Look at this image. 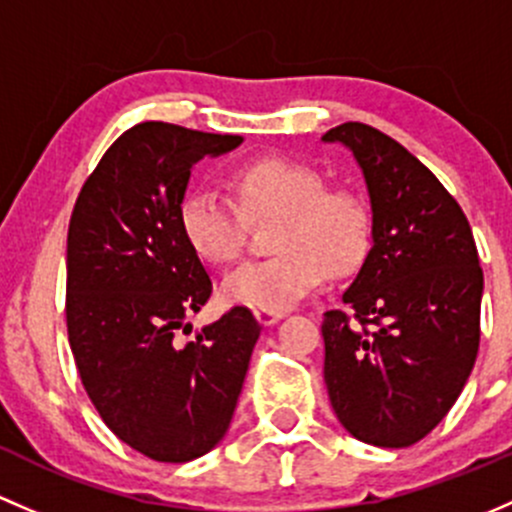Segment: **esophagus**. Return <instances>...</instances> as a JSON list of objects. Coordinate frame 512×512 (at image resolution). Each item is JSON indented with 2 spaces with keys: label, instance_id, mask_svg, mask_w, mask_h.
<instances>
[{
  "label": "esophagus",
  "instance_id": "esophagus-1",
  "mask_svg": "<svg viewBox=\"0 0 512 512\" xmlns=\"http://www.w3.org/2000/svg\"><path fill=\"white\" fill-rule=\"evenodd\" d=\"M254 315L261 325H273L283 318V313H278V310H254Z\"/></svg>",
  "mask_w": 512,
  "mask_h": 512
}]
</instances>
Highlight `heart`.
<instances>
[{
    "label": "heart",
    "instance_id": "heart-1",
    "mask_svg": "<svg viewBox=\"0 0 512 512\" xmlns=\"http://www.w3.org/2000/svg\"><path fill=\"white\" fill-rule=\"evenodd\" d=\"M236 202L209 189L179 199V234L202 261L234 263L244 254L249 219H276V256L249 261L226 276V303L254 310H288L320 288L325 273L345 276L360 266L370 244L367 207L345 189H330L313 165L261 157L229 175Z\"/></svg>",
    "mask_w": 512,
    "mask_h": 512
}]
</instances>
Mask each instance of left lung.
<instances>
[{
  "label": "left lung",
  "instance_id": "left-lung-1",
  "mask_svg": "<svg viewBox=\"0 0 512 512\" xmlns=\"http://www.w3.org/2000/svg\"><path fill=\"white\" fill-rule=\"evenodd\" d=\"M323 140L350 147L372 204L370 254L345 308L323 315L330 404L355 439L404 449L449 414L476 362V241L449 189L397 140L365 123Z\"/></svg>",
  "mask_w": 512,
  "mask_h": 512
}]
</instances>
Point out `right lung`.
Wrapping results in <instances>:
<instances>
[{
  "label": "right lung",
  "instance_id": "right-lung-1",
  "mask_svg": "<svg viewBox=\"0 0 512 512\" xmlns=\"http://www.w3.org/2000/svg\"><path fill=\"white\" fill-rule=\"evenodd\" d=\"M241 145L172 123L125 130L81 187L68 224L66 328L83 389L130 449L184 463L224 439L261 325L234 305L179 345L212 278L179 234L194 162Z\"/></svg>",
  "mask_w": 512,
  "mask_h": 512
}]
</instances>
